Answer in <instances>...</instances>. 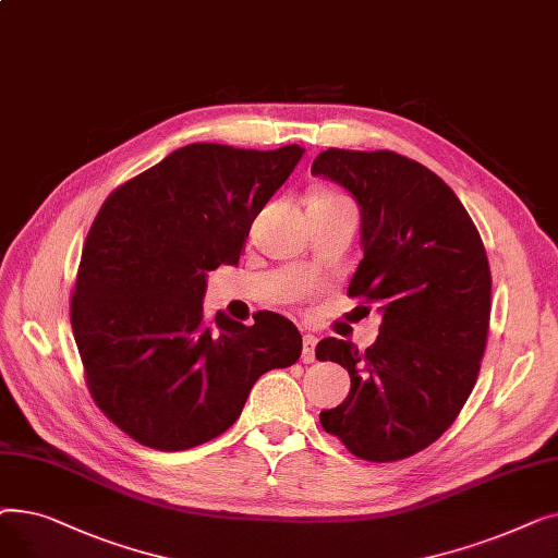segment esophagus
Here are the masks:
<instances>
[{"instance_id": "obj_1", "label": "esophagus", "mask_w": 558, "mask_h": 558, "mask_svg": "<svg viewBox=\"0 0 558 558\" xmlns=\"http://www.w3.org/2000/svg\"><path fill=\"white\" fill-rule=\"evenodd\" d=\"M301 360L305 364H312L316 360V337H312V335L303 337V355H301Z\"/></svg>"}]
</instances>
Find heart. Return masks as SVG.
Segmentation results:
<instances>
[{
  "instance_id": "obj_1",
  "label": "heart",
  "mask_w": 558,
  "mask_h": 558,
  "mask_svg": "<svg viewBox=\"0 0 558 558\" xmlns=\"http://www.w3.org/2000/svg\"><path fill=\"white\" fill-rule=\"evenodd\" d=\"M310 208H353L343 194L332 192V190H318L310 198Z\"/></svg>"
}]
</instances>
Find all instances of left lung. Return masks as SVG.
Returning <instances> with one entry per match:
<instances>
[{
    "mask_svg": "<svg viewBox=\"0 0 558 558\" xmlns=\"http://www.w3.org/2000/svg\"><path fill=\"white\" fill-rule=\"evenodd\" d=\"M312 173L357 198L364 257L348 296L383 314L364 353L335 337L316 345V360L350 375L345 400L320 412V425L360 459L400 461L454 423L477 383L490 318L486 248L457 194L416 160L328 149Z\"/></svg>",
    "mask_w": 558,
    "mask_h": 558,
    "instance_id": "obj_1",
    "label": "left lung"
}]
</instances>
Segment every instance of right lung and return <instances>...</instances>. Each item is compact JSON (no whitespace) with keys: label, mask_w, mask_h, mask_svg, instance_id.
<instances>
[{"label":"right lung","mask_w":558,"mask_h":558,"mask_svg":"<svg viewBox=\"0 0 558 558\" xmlns=\"http://www.w3.org/2000/svg\"><path fill=\"white\" fill-rule=\"evenodd\" d=\"M303 156L196 142L112 190L83 242L70 299L85 385L133 441L179 452L240 418L257 377L296 364L289 318L203 314L205 278L238 264L253 219Z\"/></svg>","instance_id":"right-lung-1"}]
</instances>
